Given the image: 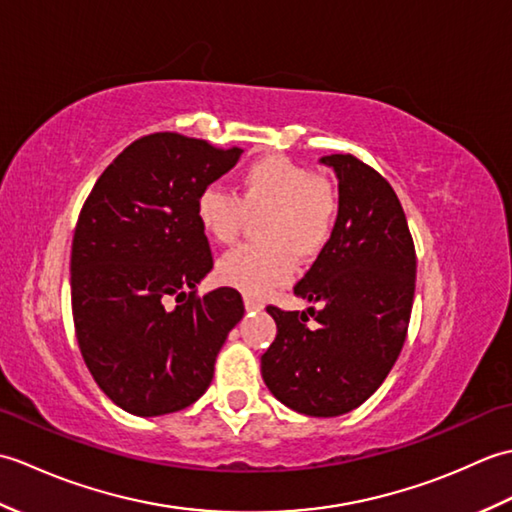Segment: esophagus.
<instances>
[{"instance_id": "esophagus-1", "label": "esophagus", "mask_w": 512, "mask_h": 512, "mask_svg": "<svg viewBox=\"0 0 512 512\" xmlns=\"http://www.w3.org/2000/svg\"><path fill=\"white\" fill-rule=\"evenodd\" d=\"M244 306H246L248 312H259V310H264V301L257 299V297L244 295Z\"/></svg>"}]
</instances>
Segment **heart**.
Here are the masks:
<instances>
[{"label": "heart", "instance_id": "b5f03b06", "mask_svg": "<svg viewBox=\"0 0 512 512\" xmlns=\"http://www.w3.org/2000/svg\"><path fill=\"white\" fill-rule=\"evenodd\" d=\"M266 244L239 246L217 264V279L250 297H264L290 281L297 259L317 257L330 242L339 200L325 180L286 156H264L237 173L235 193L206 187L195 220L215 244H233L248 217L264 215Z\"/></svg>", "mask_w": 512, "mask_h": 512}]
</instances>
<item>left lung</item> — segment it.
Returning a JSON list of instances; mask_svg holds the SVG:
<instances>
[{
	"label": "left lung",
	"instance_id": "1",
	"mask_svg": "<svg viewBox=\"0 0 512 512\" xmlns=\"http://www.w3.org/2000/svg\"><path fill=\"white\" fill-rule=\"evenodd\" d=\"M319 162L339 180V213L295 295L323 308H266L277 336L262 356V378L292 411L334 418L383 385L405 345L416 248L398 195L378 171L350 154Z\"/></svg>",
	"mask_w": 512,
	"mask_h": 512
}]
</instances>
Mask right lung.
Here are the masks:
<instances>
[{
  "label": "right lung",
  "instance_id": "add662e5",
  "mask_svg": "<svg viewBox=\"0 0 512 512\" xmlns=\"http://www.w3.org/2000/svg\"><path fill=\"white\" fill-rule=\"evenodd\" d=\"M239 156L173 132L138 138L83 204L70 259L76 341L96 385L134 416L193 405L244 317L233 288L195 295L213 268L195 200Z\"/></svg>",
  "mask_w": 512,
  "mask_h": 512
}]
</instances>
